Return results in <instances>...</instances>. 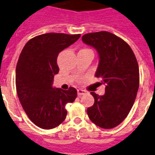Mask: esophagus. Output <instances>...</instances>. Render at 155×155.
I'll list each match as a JSON object with an SVG mask.
<instances>
[{
	"label": "esophagus",
	"mask_w": 155,
	"mask_h": 155,
	"mask_svg": "<svg viewBox=\"0 0 155 155\" xmlns=\"http://www.w3.org/2000/svg\"><path fill=\"white\" fill-rule=\"evenodd\" d=\"M85 93H87V92L85 91V90H83V89H78V96L84 95V94H85Z\"/></svg>",
	"instance_id": "1"
}]
</instances>
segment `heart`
I'll return each mask as SVG.
<instances>
[{
  "instance_id": "1",
  "label": "heart",
  "mask_w": 155,
  "mask_h": 155,
  "mask_svg": "<svg viewBox=\"0 0 155 155\" xmlns=\"http://www.w3.org/2000/svg\"><path fill=\"white\" fill-rule=\"evenodd\" d=\"M84 50H88V49H84Z\"/></svg>"
}]
</instances>
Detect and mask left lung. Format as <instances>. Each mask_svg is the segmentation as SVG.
Instances as JSON below:
<instances>
[{
  "label": "left lung",
  "instance_id": "obj_1",
  "mask_svg": "<svg viewBox=\"0 0 155 155\" xmlns=\"http://www.w3.org/2000/svg\"><path fill=\"white\" fill-rule=\"evenodd\" d=\"M83 43L94 47L99 54L95 76L105 85V93L92 92L93 105L87 109L90 120L100 127L111 129L124 120L132 108L139 86V70L130 46L108 31L88 33Z\"/></svg>",
  "mask_w": 155,
  "mask_h": 155
}]
</instances>
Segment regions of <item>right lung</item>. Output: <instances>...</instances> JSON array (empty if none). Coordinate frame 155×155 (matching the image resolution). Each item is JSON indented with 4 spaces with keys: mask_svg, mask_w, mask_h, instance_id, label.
Returning <instances> with one entry per match:
<instances>
[{
    "mask_svg": "<svg viewBox=\"0 0 155 155\" xmlns=\"http://www.w3.org/2000/svg\"><path fill=\"white\" fill-rule=\"evenodd\" d=\"M81 35L47 33L25 44L16 69V92L28 118L43 129H52L66 117L65 106L77 97L75 88H54V76L59 68L58 54L80 38Z\"/></svg>",
    "mask_w": 155,
    "mask_h": 155,
    "instance_id": "right-lung-1",
    "label": "right lung"
}]
</instances>
